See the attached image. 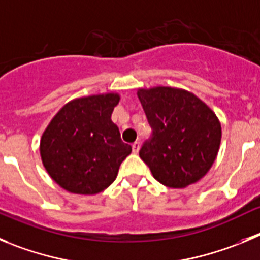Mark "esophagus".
I'll list each match as a JSON object with an SVG mask.
<instances>
[{
  "label": "esophagus",
  "instance_id": "1",
  "mask_svg": "<svg viewBox=\"0 0 260 260\" xmlns=\"http://www.w3.org/2000/svg\"><path fill=\"white\" fill-rule=\"evenodd\" d=\"M132 150H133V152H135V154H137V152L140 151V142L136 141L135 144L132 145Z\"/></svg>",
  "mask_w": 260,
  "mask_h": 260
}]
</instances>
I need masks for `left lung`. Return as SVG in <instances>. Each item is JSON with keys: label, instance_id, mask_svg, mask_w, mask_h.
I'll use <instances>...</instances> for the list:
<instances>
[{"label": "left lung", "instance_id": "1", "mask_svg": "<svg viewBox=\"0 0 260 260\" xmlns=\"http://www.w3.org/2000/svg\"><path fill=\"white\" fill-rule=\"evenodd\" d=\"M152 128L140 157L161 185L185 188L203 178L219 151L222 128L214 111L198 96L174 87L137 91Z\"/></svg>", "mask_w": 260, "mask_h": 260}]
</instances>
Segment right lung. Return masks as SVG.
I'll return each instance as SVG.
<instances>
[{
	"instance_id": "1",
	"label": "right lung",
	"mask_w": 260,
	"mask_h": 260,
	"mask_svg": "<svg viewBox=\"0 0 260 260\" xmlns=\"http://www.w3.org/2000/svg\"><path fill=\"white\" fill-rule=\"evenodd\" d=\"M118 93L92 94L65 104L41 137L43 167L60 187L94 195L115 181L119 167L132 152L111 120Z\"/></svg>"
}]
</instances>
